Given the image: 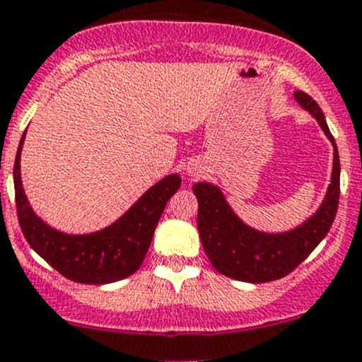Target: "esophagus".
I'll list each match as a JSON object with an SVG mask.
<instances>
[{"label":"esophagus","instance_id":"obj_1","mask_svg":"<svg viewBox=\"0 0 362 362\" xmlns=\"http://www.w3.org/2000/svg\"><path fill=\"white\" fill-rule=\"evenodd\" d=\"M187 173H189V175H192V177H194V175H198V168H194V166L187 168Z\"/></svg>","mask_w":362,"mask_h":362}]
</instances>
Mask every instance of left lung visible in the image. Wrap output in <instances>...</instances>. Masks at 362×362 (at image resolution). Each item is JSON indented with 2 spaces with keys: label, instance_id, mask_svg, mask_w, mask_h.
Returning <instances> with one entry per match:
<instances>
[{
  "label": "left lung",
  "instance_id": "left-lung-1",
  "mask_svg": "<svg viewBox=\"0 0 362 362\" xmlns=\"http://www.w3.org/2000/svg\"><path fill=\"white\" fill-rule=\"evenodd\" d=\"M306 110L334 146L332 175L325 198L317 212L300 226L283 233H265L247 226L231 210L223 191L209 182L192 185L198 198V231L203 249L219 274L245 283H267L285 278L299 267L334 223L339 203V156L320 106L308 93L296 92Z\"/></svg>",
  "mask_w": 362,
  "mask_h": 362
}]
</instances>
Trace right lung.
I'll return each mask as SVG.
<instances>
[{
  "instance_id": "obj_1",
  "label": "right lung",
  "mask_w": 362,
  "mask_h": 362,
  "mask_svg": "<svg viewBox=\"0 0 362 362\" xmlns=\"http://www.w3.org/2000/svg\"><path fill=\"white\" fill-rule=\"evenodd\" d=\"M23 134L13 164L17 217L28 244L66 279L84 285H107L129 278L141 267L153 231L171 196L180 189V177L168 175L148 189L120 219L104 230L70 235L54 230L30 206L21 180Z\"/></svg>"
}]
</instances>
